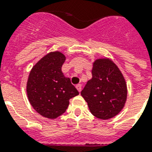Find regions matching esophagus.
<instances>
[{"label":"esophagus","instance_id":"34e87169","mask_svg":"<svg viewBox=\"0 0 152 152\" xmlns=\"http://www.w3.org/2000/svg\"><path fill=\"white\" fill-rule=\"evenodd\" d=\"M76 89H77V90H78L79 92H80V91H81V85H77V86H76Z\"/></svg>","mask_w":152,"mask_h":152}]
</instances>
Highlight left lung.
<instances>
[{"instance_id": "obj_1", "label": "left lung", "mask_w": 152, "mask_h": 152, "mask_svg": "<svg viewBox=\"0 0 152 152\" xmlns=\"http://www.w3.org/2000/svg\"><path fill=\"white\" fill-rule=\"evenodd\" d=\"M80 94L95 117L108 120L124 107L127 86L121 72L112 60L99 58L93 63L92 78Z\"/></svg>"}]
</instances>
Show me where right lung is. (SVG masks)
<instances>
[{"mask_svg": "<svg viewBox=\"0 0 152 152\" xmlns=\"http://www.w3.org/2000/svg\"><path fill=\"white\" fill-rule=\"evenodd\" d=\"M65 60V55L59 51L50 52L35 64L28 76V100L44 117L55 119L63 115L70 99L79 94L70 78L62 72Z\"/></svg>", "mask_w": 152, "mask_h": 152, "instance_id": "add662e5", "label": "right lung"}]
</instances>
